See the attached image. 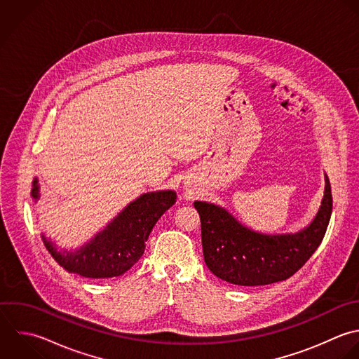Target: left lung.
<instances>
[{"mask_svg": "<svg viewBox=\"0 0 359 359\" xmlns=\"http://www.w3.org/2000/svg\"><path fill=\"white\" fill-rule=\"evenodd\" d=\"M325 182V196L315 219L298 233H259L243 226L225 208L196 201L204 262L210 271L243 287L267 285L292 277L316 252L327 231L333 211L327 175Z\"/></svg>", "mask_w": 359, "mask_h": 359, "instance_id": "8db88e82", "label": "left lung"}]
</instances>
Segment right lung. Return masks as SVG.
Instances as JSON below:
<instances>
[{"label": "right lung", "mask_w": 359, "mask_h": 359, "mask_svg": "<svg viewBox=\"0 0 359 359\" xmlns=\"http://www.w3.org/2000/svg\"><path fill=\"white\" fill-rule=\"evenodd\" d=\"M32 197L34 201L40 197L37 179L33 180ZM175 203L176 193L172 190L142 194L75 252L57 249L44 235L41 239L54 260L68 273L88 278L117 277L140 260L154 225Z\"/></svg>", "instance_id": "right-lung-1"}]
</instances>
